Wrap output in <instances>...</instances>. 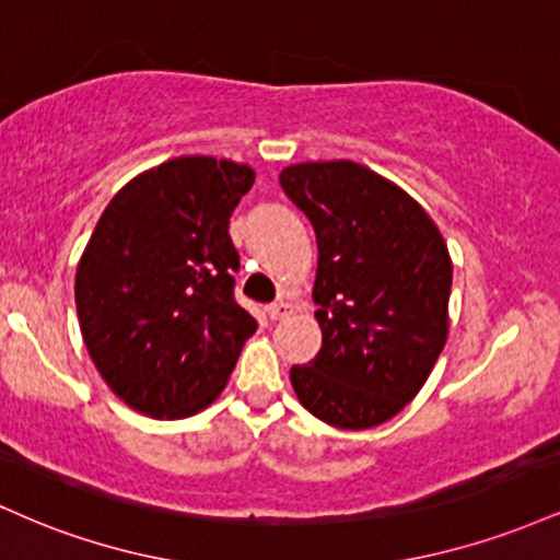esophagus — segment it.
<instances>
[{"label":"esophagus","instance_id":"34e87169","mask_svg":"<svg viewBox=\"0 0 560 560\" xmlns=\"http://www.w3.org/2000/svg\"><path fill=\"white\" fill-rule=\"evenodd\" d=\"M292 313H294V305H292V302H287V300H279V302H273V305H268V318H271V320L289 318Z\"/></svg>","mask_w":560,"mask_h":560}]
</instances>
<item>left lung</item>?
Returning a JSON list of instances; mask_svg holds the SVG:
<instances>
[{"mask_svg":"<svg viewBox=\"0 0 560 560\" xmlns=\"http://www.w3.org/2000/svg\"><path fill=\"white\" fill-rule=\"evenodd\" d=\"M318 242V355L292 365L302 408L337 429L378 427L419 395L450 331L453 260L408 191L352 160L279 176Z\"/></svg>","mask_w":560,"mask_h":560,"instance_id":"8db88e82","label":"left lung"}]
</instances>
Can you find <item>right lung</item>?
Here are the masks:
<instances>
[{
  "instance_id": "1",
  "label": "right lung",
  "mask_w": 560,
  "mask_h": 560,
  "mask_svg": "<svg viewBox=\"0 0 560 560\" xmlns=\"http://www.w3.org/2000/svg\"><path fill=\"white\" fill-rule=\"evenodd\" d=\"M255 171L184 155L133 176L75 268L89 358L128 408L186 419L221 395L258 320L234 300L229 218Z\"/></svg>"
}]
</instances>
